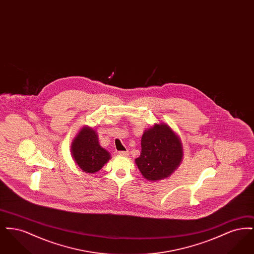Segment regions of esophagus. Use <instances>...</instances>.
<instances>
[{"label":"esophagus","mask_w":254,"mask_h":254,"mask_svg":"<svg viewBox=\"0 0 254 254\" xmlns=\"http://www.w3.org/2000/svg\"><path fill=\"white\" fill-rule=\"evenodd\" d=\"M119 154L122 156H127L129 154L128 150H124V151H119Z\"/></svg>","instance_id":"obj_1"}]
</instances>
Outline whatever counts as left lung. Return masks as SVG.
<instances>
[{
    "mask_svg": "<svg viewBox=\"0 0 254 254\" xmlns=\"http://www.w3.org/2000/svg\"><path fill=\"white\" fill-rule=\"evenodd\" d=\"M142 150L135 160L145 179L167 178L181 163L183 150L178 136L166 124L145 130L141 140Z\"/></svg>",
    "mask_w": 254,
    "mask_h": 254,
    "instance_id": "1",
    "label": "left lung"
}]
</instances>
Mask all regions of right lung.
I'll list each match as a JSON object with an SVG mask.
<instances>
[{
	"label": "right lung",
	"mask_w": 254,
	"mask_h": 254,
	"mask_svg": "<svg viewBox=\"0 0 254 254\" xmlns=\"http://www.w3.org/2000/svg\"><path fill=\"white\" fill-rule=\"evenodd\" d=\"M72 155L79 168L87 173L100 170L110 158L99 144L96 132L89 127H84L73 141Z\"/></svg>",
	"instance_id": "obj_1"
}]
</instances>
